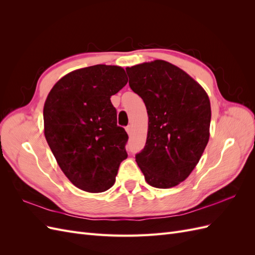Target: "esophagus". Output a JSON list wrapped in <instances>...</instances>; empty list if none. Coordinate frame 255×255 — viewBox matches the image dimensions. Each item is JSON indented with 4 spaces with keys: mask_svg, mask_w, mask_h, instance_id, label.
Returning a JSON list of instances; mask_svg holds the SVG:
<instances>
[{
    "mask_svg": "<svg viewBox=\"0 0 255 255\" xmlns=\"http://www.w3.org/2000/svg\"><path fill=\"white\" fill-rule=\"evenodd\" d=\"M126 130H127V133L129 135L130 132H132V126H128V127L126 128Z\"/></svg>",
    "mask_w": 255,
    "mask_h": 255,
    "instance_id": "obj_1",
    "label": "esophagus"
}]
</instances>
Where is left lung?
Segmentation results:
<instances>
[{"mask_svg":"<svg viewBox=\"0 0 255 255\" xmlns=\"http://www.w3.org/2000/svg\"><path fill=\"white\" fill-rule=\"evenodd\" d=\"M126 70L130 89L143 100L149 116L145 145L136 154V163L151 186H176L194 170L208 142L210 99L200 84L168 61Z\"/></svg>","mask_w":255,"mask_h":255,"instance_id":"1","label":"left lung"}]
</instances>
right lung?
Returning a JSON list of instances; mask_svg holds the SVG:
<instances>
[{
    "label": "right lung",
    "mask_w": 255,
    "mask_h": 255,
    "mask_svg": "<svg viewBox=\"0 0 255 255\" xmlns=\"http://www.w3.org/2000/svg\"><path fill=\"white\" fill-rule=\"evenodd\" d=\"M127 83L125 69L96 65L65 75L45 100V139L65 175L82 190L110 189L128 157V136L117 126L111 102Z\"/></svg>",
    "instance_id": "1"
}]
</instances>
